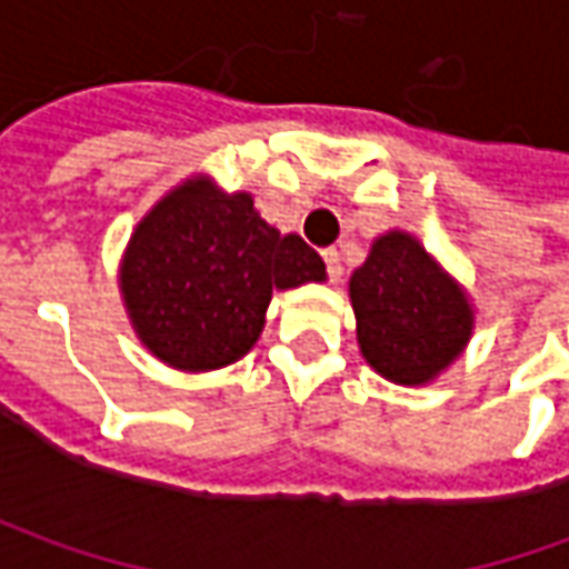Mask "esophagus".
<instances>
[{
	"label": "esophagus",
	"instance_id": "esophagus-1",
	"mask_svg": "<svg viewBox=\"0 0 569 569\" xmlns=\"http://www.w3.org/2000/svg\"><path fill=\"white\" fill-rule=\"evenodd\" d=\"M322 259H326V272L332 281H339L341 278V256L339 250H322Z\"/></svg>",
	"mask_w": 569,
	"mask_h": 569
}]
</instances>
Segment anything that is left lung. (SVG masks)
<instances>
[{"mask_svg": "<svg viewBox=\"0 0 569 569\" xmlns=\"http://www.w3.org/2000/svg\"><path fill=\"white\" fill-rule=\"evenodd\" d=\"M363 361L399 386H425L462 355L475 329L469 297L405 230L373 240L348 281Z\"/></svg>", "mask_w": 569, "mask_h": 569, "instance_id": "left-lung-1", "label": "left lung"}]
</instances>
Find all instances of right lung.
Listing matches in <instances>:
<instances>
[{"mask_svg":"<svg viewBox=\"0 0 569 569\" xmlns=\"http://www.w3.org/2000/svg\"><path fill=\"white\" fill-rule=\"evenodd\" d=\"M307 281H326L319 252L266 224L250 192H221L211 177L170 189L132 230L120 262L136 336L187 373L240 361L266 326L272 291Z\"/></svg>","mask_w":569,"mask_h":569,"instance_id":"1","label":"right lung"}]
</instances>
